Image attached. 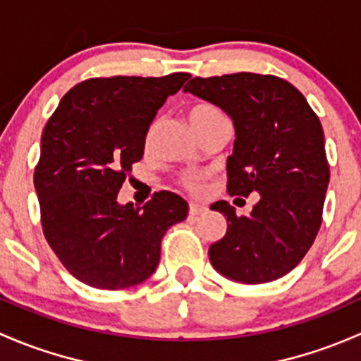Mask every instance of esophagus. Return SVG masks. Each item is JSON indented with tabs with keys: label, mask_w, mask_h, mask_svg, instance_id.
<instances>
[{
	"label": "esophagus",
	"mask_w": 361,
	"mask_h": 361,
	"mask_svg": "<svg viewBox=\"0 0 361 361\" xmlns=\"http://www.w3.org/2000/svg\"><path fill=\"white\" fill-rule=\"evenodd\" d=\"M207 210L205 205H200V203H189V215H200Z\"/></svg>",
	"instance_id": "esophagus-1"
}]
</instances>
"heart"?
I'll return each instance as SVG.
<instances>
[{"instance_id": "obj_1", "label": "heart", "mask_w": 361, "mask_h": 361, "mask_svg": "<svg viewBox=\"0 0 361 361\" xmlns=\"http://www.w3.org/2000/svg\"><path fill=\"white\" fill-rule=\"evenodd\" d=\"M222 118H224V114H222L217 107L210 106V104H205V102L192 104V106L188 109V120L196 132H202V130L207 128L208 125L215 123V121L222 120ZM151 140H153V128L147 132L146 140H144L146 147L151 146ZM179 182L185 191L196 195V192H200L203 189L205 176L200 172H184L179 177Z\"/></svg>"}]
</instances>
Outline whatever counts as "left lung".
Wrapping results in <instances>:
<instances>
[{"instance_id": "1", "label": "left lung", "mask_w": 361, "mask_h": 361, "mask_svg": "<svg viewBox=\"0 0 361 361\" xmlns=\"http://www.w3.org/2000/svg\"><path fill=\"white\" fill-rule=\"evenodd\" d=\"M184 92L215 104L235 123V151L228 158L229 196L259 192L250 215L228 202V231L210 245L215 269L243 283L283 276L304 259L322 226L330 180L323 128L306 97L283 78L235 73L192 78Z\"/></svg>"}]
</instances>
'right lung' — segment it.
Wrapping results in <instances>:
<instances>
[{
  "label": "right lung",
  "mask_w": 361,
  "mask_h": 361,
  "mask_svg": "<svg viewBox=\"0 0 361 361\" xmlns=\"http://www.w3.org/2000/svg\"><path fill=\"white\" fill-rule=\"evenodd\" d=\"M189 73L161 78H90L73 87L44 125L35 169L42 228L62 266L106 290L147 280L166 229L188 217V203L158 191L142 208L116 196L166 97Z\"/></svg>",
  "instance_id": "right-lung-1"
}]
</instances>
